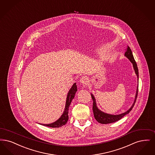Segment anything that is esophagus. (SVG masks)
Masks as SVG:
<instances>
[{"instance_id": "esophagus-1", "label": "esophagus", "mask_w": 155, "mask_h": 155, "mask_svg": "<svg viewBox=\"0 0 155 155\" xmlns=\"http://www.w3.org/2000/svg\"><path fill=\"white\" fill-rule=\"evenodd\" d=\"M81 83L84 84H87V78L86 76H84L82 77H81L80 79Z\"/></svg>"}]
</instances>
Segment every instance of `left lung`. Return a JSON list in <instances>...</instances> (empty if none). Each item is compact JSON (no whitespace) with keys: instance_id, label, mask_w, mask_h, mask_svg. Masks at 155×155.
Masks as SVG:
<instances>
[{"instance_id":"obj_1","label":"left lung","mask_w":155,"mask_h":155,"mask_svg":"<svg viewBox=\"0 0 155 155\" xmlns=\"http://www.w3.org/2000/svg\"><path fill=\"white\" fill-rule=\"evenodd\" d=\"M124 55L126 56L129 60L130 62L133 63V68L135 70L136 74L138 78V68H137V65L136 62L134 60V58L133 55L131 50L130 49V47L129 46H127V50L125 52ZM138 85L137 87V89L136 95V98H135V100L134 102L133 103V104L131 107L130 109L125 112L124 113L119 114V115H110V114H105L103 112L101 111L98 109V108L96 106V100L94 97L93 95L92 94V98L93 100V114H94V118L96 119V120L99 122L100 124H111V123H114L115 122L117 121H118L119 120H120V119L124 117V116L127 114H129L131 110L133 109L134 105L136 103V101L137 97V94H138Z\"/></svg>"}]
</instances>
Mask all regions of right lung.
I'll use <instances>...</instances> for the list:
<instances>
[{"instance_id": "add662e5", "label": "right lung", "mask_w": 155, "mask_h": 155, "mask_svg": "<svg viewBox=\"0 0 155 155\" xmlns=\"http://www.w3.org/2000/svg\"><path fill=\"white\" fill-rule=\"evenodd\" d=\"M77 91V87L76 83H75L68 92V94L67 96V99H66L65 110L61 117L52 124H43L42 125L50 127H62L63 125H65L68 119V108L70 107L72 100L73 99L74 97L75 94Z\"/></svg>"}]
</instances>
